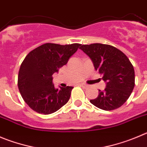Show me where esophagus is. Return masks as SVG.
Segmentation results:
<instances>
[{"mask_svg": "<svg viewBox=\"0 0 147 147\" xmlns=\"http://www.w3.org/2000/svg\"><path fill=\"white\" fill-rule=\"evenodd\" d=\"M79 86H81V87H83V88H88L87 85L83 84V83H80V84H79Z\"/></svg>", "mask_w": 147, "mask_h": 147, "instance_id": "esophagus-1", "label": "esophagus"}]
</instances>
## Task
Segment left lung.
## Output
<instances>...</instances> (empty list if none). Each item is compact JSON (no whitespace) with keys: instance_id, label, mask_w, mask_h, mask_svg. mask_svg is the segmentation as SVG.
Segmentation results:
<instances>
[{"instance_id":"left-lung-1","label":"left lung","mask_w":147,"mask_h":147,"mask_svg":"<svg viewBox=\"0 0 147 147\" xmlns=\"http://www.w3.org/2000/svg\"><path fill=\"white\" fill-rule=\"evenodd\" d=\"M80 49L91 59L95 69L102 75L106 88L90 102L99 109L110 111L120 107L131 96L135 86L134 66L127 56L110 45L93 43Z\"/></svg>"}]
</instances>
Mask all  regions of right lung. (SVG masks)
<instances>
[{
	"mask_svg": "<svg viewBox=\"0 0 147 147\" xmlns=\"http://www.w3.org/2000/svg\"><path fill=\"white\" fill-rule=\"evenodd\" d=\"M81 44L45 43L26 56L18 75V88L22 97L32 110L49 115L69 101L73 87L56 89L52 75L65 65Z\"/></svg>",
	"mask_w": 147,
	"mask_h": 147,
	"instance_id": "obj_1",
	"label": "right lung"
}]
</instances>
